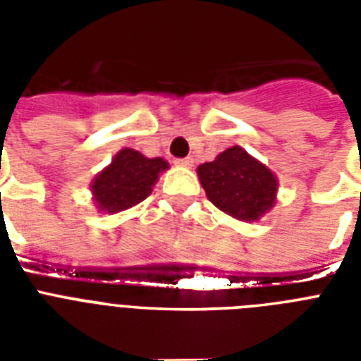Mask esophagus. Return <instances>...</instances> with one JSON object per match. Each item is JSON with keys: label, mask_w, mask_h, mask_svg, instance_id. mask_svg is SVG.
I'll list each match as a JSON object with an SVG mask.
<instances>
[{"label": "esophagus", "mask_w": 361, "mask_h": 361, "mask_svg": "<svg viewBox=\"0 0 361 361\" xmlns=\"http://www.w3.org/2000/svg\"><path fill=\"white\" fill-rule=\"evenodd\" d=\"M174 164H178V166H191V164H192V159H191V157L174 159Z\"/></svg>", "instance_id": "34e87169"}]
</instances>
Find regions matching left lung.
Wrapping results in <instances>:
<instances>
[{"mask_svg":"<svg viewBox=\"0 0 361 361\" xmlns=\"http://www.w3.org/2000/svg\"><path fill=\"white\" fill-rule=\"evenodd\" d=\"M197 172L214 206L236 219L257 221L274 206L275 176L240 146L228 147L215 161L200 164Z\"/></svg>","mask_w":361,"mask_h":361,"instance_id":"1","label":"left lung"}]
</instances>
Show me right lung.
Masks as SVG:
<instances>
[{"mask_svg":"<svg viewBox=\"0 0 361 361\" xmlns=\"http://www.w3.org/2000/svg\"><path fill=\"white\" fill-rule=\"evenodd\" d=\"M164 169H169L164 159H147L142 153L125 147L93 181L95 202L109 214L123 212L149 197L159 172Z\"/></svg>","mask_w":361,"mask_h":361,"instance_id":"obj_1","label":"right lung"}]
</instances>
